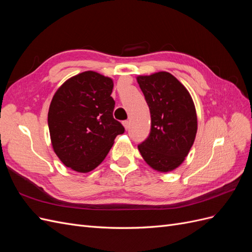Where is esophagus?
Here are the masks:
<instances>
[{
  "mask_svg": "<svg viewBox=\"0 0 252 252\" xmlns=\"http://www.w3.org/2000/svg\"><path fill=\"white\" fill-rule=\"evenodd\" d=\"M129 124H130V123H129V121H124V122H123V125H124V127H125L126 129L129 128Z\"/></svg>",
  "mask_w": 252,
  "mask_h": 252,
  "instance_id": "1",
  "label": "esophagus"
}]
</instances>
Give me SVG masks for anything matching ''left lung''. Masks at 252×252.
<instances>
[{"label": "left lung", "instance_id": "obj_1", "mask_svg": "<svg viewBox=\"0 0 252 252\" xmlns=\"http://www.w3.org/2000/svg\"><path fill=\"white\" fill-rule=\"evenodd\" d=\"M151 117L149 135L138 148L152 168L167 172L179 167L195 139L194 104L187 89L169 72L138 77Z\"/></svg>", "mask_w": 252, "mask_h": 252}]
</instances>
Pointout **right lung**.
I'll list each match as a JSON object with an SVG mask.
<instances>
[{
  "mask_svg": "<svg viewBox=\"0 0 252 252\" xmlns=\"http://www.w3.org/2000/svg\"><path fill=\"white\" fill-rule=\"evenodd\" d=\"M113 82L94 71L66 81L53 95L48 127L53 150L63 164L88 172L108 155L116 136L125 128L113 119Z\"/></svg>",
  "mask_w": 252,
  "mask_h": 252,
  "instance_id": "add662e5",
  "label": "right lung"
}]
</instances>
